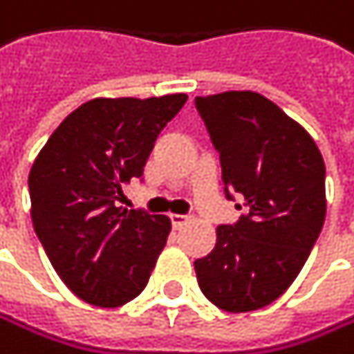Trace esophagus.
Wrapping results in <instances>:
<instances>
[{
	"mask_svg": "<svg viewBox=\"0 0 354 354\" xmlns=\"http://www.w3.org/2000/svg\"><path fill=\"white\" fill-rule=\"evenodd\" d=\"M169 221H171V225H174L176 229H180V227L189 221V216H187V214H169Z\"/></svg>",
	"mask_w": 354,
	"mask_h": 354,
	"instance_id": "1",
	"label": "esophagus"
}]
</instances>
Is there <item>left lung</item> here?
I'll list each match as a JSON object with an SVG mask.
<instances>
[{
    "label": "left lung",
    "instance_id": "8db88e82",
    "mask_svg": "<svg viewBox=\"0 0 354 354\" xmlns=\"http://www.w3.org/2000/svg\"><path fill=\"white\" fill-rule=\"evenodd\" d=\"M195 108L218 153L225 197L246 208L216 227L214 250L195 261L199 289L221 310H259L291 287L319 240L325 163L308 131L259 93L195 97Z\"/></svg>",
    "mask_w": 354,
    "mask_h": 354
}]
</instances>
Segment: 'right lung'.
<instances>
[{"label": "right lung", "instance_id": "right-lung-1", "mask_svg": "<svg viewBox=\"0 0 354 354\" xmlns=\"http://www.w3.org/2000/svg\"><path fill=\"white\" fill-rule=\"evenodd\" d=\"M185 102V93L91 100L55 129L29 171L35 234L59 278L86 304L123 306L151 278L171 223L118 201Z\"/></svg>", "mask_w": 354, "mask_h": 354}]
</instances>
